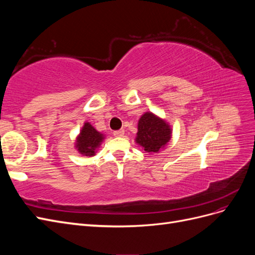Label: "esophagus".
<instances>
[{"label":"esophagus","mask_w":255,"mask_h":255,"mask_svg":"<svg viewBox=\"0 0 255 255\" xmlns=\"http://www.w3.org/2000/svg\"><path fill=\"white\" fill-rule=\"evenodd\" d=\"M114 135H115L116 137H122L123 135H125V129L115 130V132H114Z\"/></svg>","instance_id":"1"}]
</instances>
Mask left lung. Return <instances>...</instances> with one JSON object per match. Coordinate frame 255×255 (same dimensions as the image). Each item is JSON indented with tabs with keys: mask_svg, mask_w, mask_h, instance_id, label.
Listing matches in <instances>:
<instances>
[{
	"mask_svg": "<svg viewBox=\"0 0 255 255\" xmlns=\"http://www.w3.org/2000/svg\"><path fill=\"white\" fill-rule=\"evenodd\" d=\"M172 137L169 123L152 112H145L138 120L135 142L148 153H158Z\"/></svg>",
	"mask_w": 255,
	"mask_h": 255,
	"instance_id": "left-lung-1",
	"label": "left lung"
}]
</instances>
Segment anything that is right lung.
Returning <instances> with one entry per match:
<instances>
[{
  "instance_id": "right-lung-1",
  "label": "right lung",
  "mask_w": 255,
  "mask_h": 255,
  "mask_svg": "<svg viewBox=\"0 0 255 255\" xmlns=\"http://www.w3.org/2000/svg\"><path fill=\"white\" fill-rule=\"evenodd\" d=\"M105 139V135L99 132L89 122H84L80 134L76 136L74 148L84 156H95L100 145Z\"/></svg>"
}]
</instances>
